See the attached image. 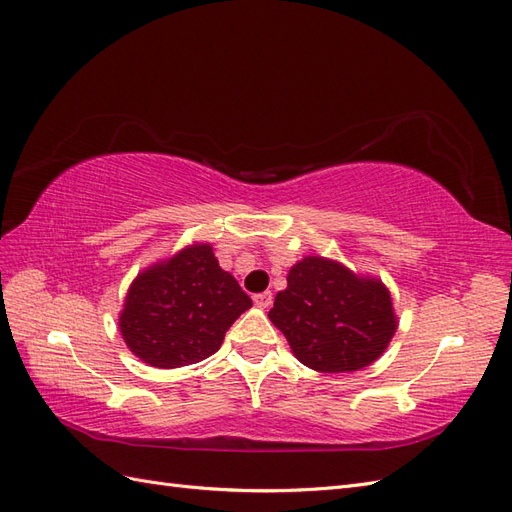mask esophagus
Instances as JSON below:
<instances>
[{
	"label": "esophagus",
	"mask_w": 512,
	"mask_h": 512,
	"mask_svg": "<svg viewBox=\"0 0 512 512\" xmlns=\"http://www.w3.org/2000/svg\"><path fill=\"white\" fill-rule=\"evenodd\" d=\"M253 302L259 306V309H268V306L272 304V294L270 291H261V294L253 296Z\"/></svg>",
	"instance_id": "esophagus-1"
}]
</instances>
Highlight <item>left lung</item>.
I'll list each match as a JSON object with an SVG mask.
<instances>
[{
	"label": "left lung",
	"instance_id": "1",
	"mask_svg": "<svg viewBox=\"0 0 512 512\" xmlns=\"http://www.w3.org/2000/svg\"><path fill=\"white\" fill-rule=\"evenodd\" d=\"M268 317L294 356L319 373L369 367L397 332L386 285L324 257H304L289 270Z\"/></svg>",
	"mask_w": 512,
	"mask_h": 512
}]
</instances>
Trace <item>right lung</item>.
Listing matches in <instances>:
<instances>
[{
  "instance_id": "obj_1",
  "label": "right lung",
  "mask_w": 512,
  "mask_h": 512,
  "mask_svg": "<svg viewBox=\"0 0 512 512\" xmlns=\"http://www.w3.org/2000/svg\"><path fill=\"white\" fill-rule=\"evenodd\" d=\"M251 306L238 281L218 266L212 246L193 244L137 276L120 332L150 367L178 369L218 352L229 326Z\"/></svg>"
}]
</instances>
